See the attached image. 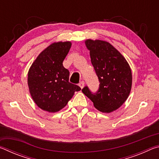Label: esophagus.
<instances>
[{"instance_id":"1","label":"esophagus","mask_w":159,"mask_h":159,"mask_svg":"<svg viewBox=\"0 0 159 159\" xmlns=\"http://www.w3.org/2000/svg\"><path fill=\"white\" fill-rule=\"evenodd\" d=\"M84 84H85V83H84V81H80V83H79V86L80 87V88H83V87H84Z\"/></svg>"}]
</instances>
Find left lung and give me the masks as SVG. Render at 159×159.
<instances>
[{
	"mask_svg": "<svg viewBox=\"0 0 159 159\" xmlns=\"http://www.w3.org/2000/svg\"><path fill=\"white\" fill-rule=\"evenodd\" d=\"M85 43L90 50L91 63L98 77L99 86L95 93L88 86L83 88L82 92L99 111H114L124 103L130 93V67L124 57L109 43L88 39Z\"/></svg>",
	"mask_w": 159,
	"mask_h": 159,
	"instance_id": "left-lung-1",
	"label": "left lung"
}]
</instances>
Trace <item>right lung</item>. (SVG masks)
Returning <instances> with one entry per match:
<instances>
[{
    "label": "right lung",
    "mask_w": 159,
    "mask_h": 159,
    "mask_svg": "<svg viewBox=\"0 0 159 159\" xmlns=\"http://www.w3.org/2000/svg\"><path fill=\"white\" fill-rule=\"evenodd\" d=\"M71 46L69 41L51 44L39 54L29 70V92L36 105L44 111H60L75 92L81 90L69 83V71L62 64Z\"/></svg>",
    "instance_id": "obj_1"
}]
</instances>
